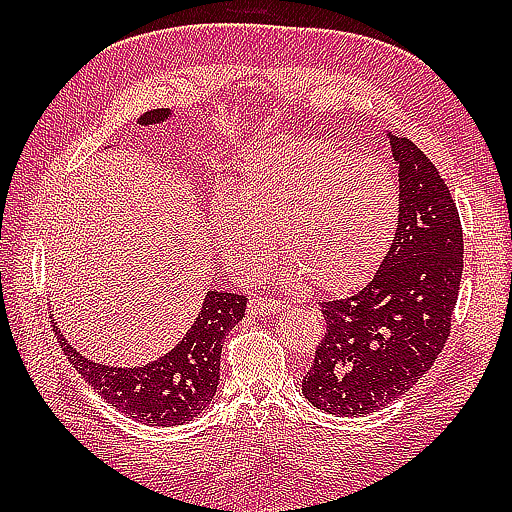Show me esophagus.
<instances>
[{
    "instance_id": "obj_1",
    "label": "esophagus",
    "mask_w": 512,
    "mask_h": 512,
    "mask_svg": "<svg viewBox=\"0 0 512 512\" xmlns=\"http://www.w3.org/2000/svg\"><path fill=\"white\" fill-rule=\"evenodd\" d=\"M286 306L277 299H268V297H255L248 301V312L250 314H275V312H284Z\"/></svg>"
}]
</instances>
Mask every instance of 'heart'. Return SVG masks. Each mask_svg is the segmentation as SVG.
I'll return each mask as SVG.
<instances>
[{
	"label": "heart",
	"instance_id": "b5f03b06",
	"mask_svg": "<svg viewBox=\"0 0 512 512\" xmlns=\"http://www.w3.org/2000/svg\"><path fill=\"white\" fill-rule=\"evenodd\" d=\"M211 215L217 244L233 268L257 270L275 235L288 277L343 295L385 259L400 189L383 160L350 156L323 140H292L246 156L233 200L217 198Z\"/></svg>",
	"mask_w": 512,
	"mask_h": 512
}]
</instances>
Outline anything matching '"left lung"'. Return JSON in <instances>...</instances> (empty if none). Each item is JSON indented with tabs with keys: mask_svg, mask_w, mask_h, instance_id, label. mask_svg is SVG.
Instances as JSON below:
<instances>
[{
	"mask_svg": "<svg viewBox=\"0 0 512 512\" xmlns=\"http://www.w3.org/2000/svg\"><path fill=\"white\" fill-rule=\"evenodd\" d=\"M400 215L383 264L356 295L323 301L325 336L303 396L334 416L387 407L436 363L451 334L464 242L458 206L436 165L409 138L389 134Z\"/></svg>",
	"mask_w": 512,
	"mask_h": 512,
	"instance_id": "left-lung-1",
	"label": "left lung"
}]
</instances>
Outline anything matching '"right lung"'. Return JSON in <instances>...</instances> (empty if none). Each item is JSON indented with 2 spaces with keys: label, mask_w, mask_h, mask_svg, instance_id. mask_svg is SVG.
<instances>
[{
  "label": "right lung",
  "mask_w": 512,
  "mask_h": 512,
  "mask_svg": "<svg viewBox=\"0 0 512 512\" xmlns=\"http://www.w3.org/2000/svg\"><path fill=\"white\" fill-rule=\"evenodd\" d=\"M167 118L169 110H151L138 123L154 125ZM244 312V295L211 290L187 336L169 354L143 367L92 363L70 347L57 325L54 332L76 372L105 402L149 427H178L198 418L213 400L224 339L244 319Z\"/></svg>",
  "instance_id": "add662e5"
}]
</instances>
